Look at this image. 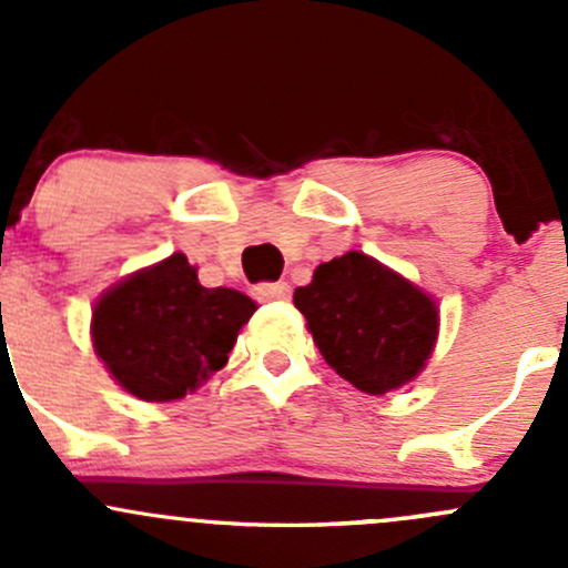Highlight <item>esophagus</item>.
<instances>
[{"label":"esophagus","mask_w":568,"mask_h":568,"mask_svg":"<svg viewBox=\"0 0 568 568\" xmlns=\"http://www.w3.org/2000/svg\"><path fill=\"white\" fill-rule=\"evenodd\" d=\"M255 296L261 302H285V300H291V285L288 283H261V285H255Z\"/></svg>","instance_id":"1"}]
</instances>
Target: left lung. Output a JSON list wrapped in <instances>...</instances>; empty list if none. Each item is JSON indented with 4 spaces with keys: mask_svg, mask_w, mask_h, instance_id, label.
<instances>
[{
    "mask_svg": "<svg viewBox=\"0 0 568 568\" xmlns=\"http://www.w3.org/2000/svg\"><path fill=\"white\" fill-rule=\"evenodd\" d=\"M294 305L326 365L371 395L415 379L437 343L432 296L365 252L321 263L311 285L294 291Z\"/></svg>",
    "mask_w": 568,
    "mask_h": 568,
    "instance_id": "left-lung-1",
    "label": "left lung"
}]
</instances>
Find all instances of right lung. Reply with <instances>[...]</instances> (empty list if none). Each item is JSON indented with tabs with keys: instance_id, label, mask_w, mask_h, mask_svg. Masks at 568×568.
Here are the masks:
<instances>
[{
	"instance_id": "obj_1",
	"label": "right lung",
	"mask_w": 568,
	"mask_h": 568,
	"mask_svg": "<svg viewBox=\"0 0 568 568\" xmlns=\"http://www.w3.org/2000/svg\"><path fill=\"white\" fill-rule=\"evenodd\" d=\"M255 302L205 288L183 252L134 272L93 311V348L112 379L142 400H175L227 363Z\"/></svg>"
}]
</instances>
